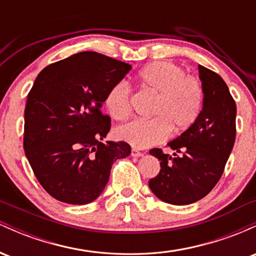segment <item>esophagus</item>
Segmentation results:
<instances>
[{"label": "esophagus", "instance_id": "34e87169", "mask_svg": "<svg viewBox=\"0 0 256 256\" xmlns=\"http://www.w3.org/2000/svg\"><path fill=\"white\" fill-rule=\"evenodd\" d=\"M131 155H132V156H134V158H140V156H142L143 152H140V150H137V149L132 148V150H131Z\"/></svg>", "mask_w": 256, "mask_h": 256}]
</instances>
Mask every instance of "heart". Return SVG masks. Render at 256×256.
I'll list each match as a JSON object with an SVG mask.
<instances>
[{
	"mask_svg": "<svg viewBox=\"0 0 256 256\" xmlns=\"http://www.w3.org/2000/svg\"><path fill=\"white\" fill-rule=\"evenodd\" d=\"M143 90L155 96L149 120H131L116 128L118 140L136 148L162 143L170 134H179L194 125L201 113L204 100L202 82L186 74L183 67L171 61H158L137 73ZM132 90L130 84L119 80L104 96L106 110L112 118L122 120L131 113Z\"/></svg>",
	"mask_w": 256,
	"mask_h": 256,
	"instance_id": "1",
	"label": "heart"
}]
</instances>
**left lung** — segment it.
<instances>
[{"instance_id":"left-lung-1","label":"left lung","mask_w":256,"mask_h":256,"mask_svg":"<svg viewBox=\"0 0 256 256\" xmlns=\"http://www.w3.org/2000/svg\"><path fill=\"white\" fill-rule=\"evenodd\" d=\"M204 90V108L198 120L168 143L173 156L152 149L160 172L149 180L155 196L171 204H190L204 198L224 172L236 138V102L216 72L198 66Z\"/></svg>"}]
</instances>
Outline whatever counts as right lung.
<instances>
[{
    "instance_id": "1",
    "label": "right lung",
    "mask_w": 256,
    "mask_h": 256,
    "mask_svg": "<svg viewBox=\"0 0 256 256\" xmlns=\"http://www.w3.org/2000/svg\"><path fill=\"white\" fill-rule=\"evenodd\" d=\"M131 64L96 52L58 61L37 76L25 106L24 150L49 195L85 204L104 192L112 165L128 156L126 142H101L110 118L101 108L110 88Z\"/></svg>"
}]
</instances>
